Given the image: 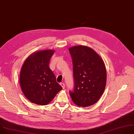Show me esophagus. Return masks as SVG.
Returning a JSON list of instances; mask_svg holds the SVG:
<instances>
[{
	"mask_svg": "<svg viewBox=\"0 0 134 134\" xmlns=\"http://www.w3.org/2000/svg\"><path fill=\"white\" fill-rule=\"evenodd\" d=\"M60 85H61V86L62 87V88H63V89H64L65 88V84L64 83H60Z\"/></svg>",
	"mask_w": 134,
	"mask_h": 134,
	"instance_id": "esophagus-1",
	"label": "esophagus"
}]
</instances>
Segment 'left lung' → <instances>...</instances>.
I'll list each match as a JSON object with an SVG mask.
<instances>
[{
	"label": "left lung",
	"instance_id": "obj_1",
	"mask_svg": "<svg viewBox=\"0 0 134 134\" xmlns=\"http://www.w3.org/2000/svg\"><path fill=\"white\" fill-rule=\"evenodd\" d=\"M73 64L74 89L69 94L78 106L97 103L103 94L107 79L106 67L100 56L85 46L69 48Z\"/></svg>",
	"mask_w": 134,
	"mask_h": 134
}]
</instances>
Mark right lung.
<instances>
[{
    "instance_id": "add662e5",
    "label": "right lung",
    "mask_w": 134,
    "mask_h": 134,
    "mask_svg": "<svg viewBox=\"0 0 134 134\" xmlns=\"http://www.w3.org/2000/svg\"><path fill=\"white\" fill-rule=\"evenodd\" d=\"M55 51L45 50L29 56L20 73V85L26 97L31 103L46 105L62 90L49 64Z\"/></svg>"
}]
</instances>
